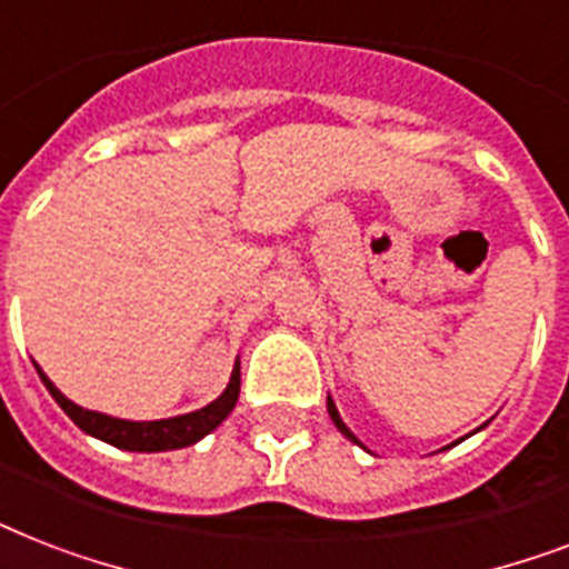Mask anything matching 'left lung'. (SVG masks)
Returning a JSON list of instances; mask_svg holds the SVG:
<instances>
[{
	"label": "left lung",
	"mask_w": 569,
	"mask_h": 569,
	"mask_svg": "<svg viewBox=\"0 0 569 569\" xmlns=\"http://www.w3.org/2000/svg\"><path fill=\"white\" fill-rule=\"evenodd\" d=\"M328 413H330V419H333V425H337L339 433H342V437H348V440L355 442V446H360V449H366L363 442H360V440H357V437H355V431H351V428H348V425L342 422V416H339L337 405H333V398H330V396H328ZM481 428H485V425H481ZM481 428H478V431H481Z\"/></svg>",
	"instance_id": "8db88e82"
}]
</instances>
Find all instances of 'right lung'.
Segmentation results:
<instances>
[{"instance_id":"1","label":"right lung","mask_w":569,"mask_h":569,"mask_svg":"<svg viewBox=\"0 0 569 569\" xmlns=\"http://www.w3.org/2000/svg\"><path fill=\"white\" fill-rule=\"evenodd\" d=\"M40 380L43 387L49 389V396L56 398L58 407L64 410L70 419H73L84 433H91L97 440L109 442L114 449H127V451H171V449H186V446H194L197 440H203L206 433H212L218 425L232 413V407L239 401V360L232 366L230 383L223 389L221 396L209 401L200 410H191V413L171 416V419H156V422H132V419H118V416L109 413H97V410H88V407H79L76 401L61 392V389L52 383V380L43 375L38 363Z\"/></svg>"}]
</instances>
